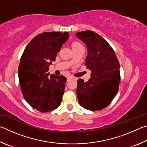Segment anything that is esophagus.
<instances>
[{"instance_id":"34e87169","label":"esophagus","mask_w":147,"mask_h":147,"mask_svg":"<svg viewBox=\"0 0 147 147\" xmlns=\"http://www.w3.org/2000/svg\"><path fill=\"white\" fill-rule=\"evenodd\" d=\"M72 78H73V77H72V76H68V77H67V81L70 80H71V79H72Z\"/></svg>"}]
</instances>
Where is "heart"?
<instances>
[{
    "label": "heart",
    "mask_w": 147,
    "mask_h": 147,
    "mask_svg": "<svg viewBox=\"0 0 147 147\" xmlns=\"http://www.w3.org/2000/svg\"><path fill=\"white\" fill-rule=\"evenodd\" d=\"M80 45H81L80 43H78V42H74V43H73V45H72V47H73V48H74V47H78V46H80Z\"/></svg>",
    "instance_id": "b5f03b06"
}]
</instances>
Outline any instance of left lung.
I'll list each match as a JSON object with an SVG mask.
<instances>
[{
    "mask_svg": "<svg viewBox=\"0 0 147 147\" xmlns=\"http://www.w3.org/2000/svg\"><path fill=\"white\" fill-rule=\"evenodd\" d=\"M76 38L86 44L87 69L91 70L88 82L79 78L76 93L79 104L91 111L108 106L117 93L120 83V66L109 43L93 31L77 32Z\"/></svg>",
    "mask_w": 147,
    "mask_h": 147,
    "instance_id": "obj_1",
    "label": "left lung"
}]
</instances>
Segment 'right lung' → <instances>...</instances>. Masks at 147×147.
Segmentation results:
<instances>
[{
	"instance_id": "1",
	"label": "right lung",
	"mask_w": 147,
	"mask_h": 147,
	"mask_svg": "<svg viewBox=\"0 0 147 147\" xmlns=\"http://www.w3.org/2000/svg\"><path fill=\"white\" fill-rule=\"evenodd\" d=\"M69 38L68 32H43L27 45L20 60L18 74L23 96L41 112H48L60 105L66 77L51 74L52 61Z\"/></svg>"
}]
</instances>
